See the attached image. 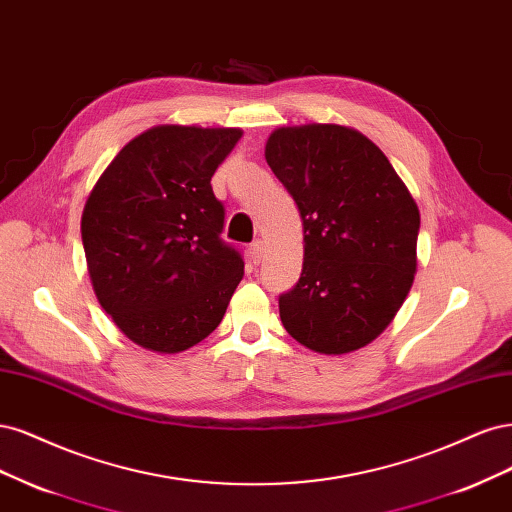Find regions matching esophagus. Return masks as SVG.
<instances>
[{
  "label": "esophagus",
  "instance_id": "34e87169",
  "mask_svg": "<svg viewBox=\"0 0 512 512\" xmlns=\"http://www.w3.org/2000/svg\"><path fill=\"white\" fill-rule=\"evenodd\" d=\"M261 257H263V244H261V240H257V242H253L249 246V259L257 266V263L261 261Z\"/></svg>",
  "mask_w": 512,
  "mask_h": 512
}]
</instances>
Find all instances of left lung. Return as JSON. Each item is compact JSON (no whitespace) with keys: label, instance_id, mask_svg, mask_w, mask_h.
Listing matches in <instances>:
<instances>
[{"label":"left lung","instance_id":"left-lung-1","mask_svg":"<svg viewBox=\"0 0 512 512\" xmlns=\"http://www.w3.org/2000/svg\"><path fill=\"white\" fill-rule=\"evenodd\" d=\"M266 161L304 225L302 274L278 295L280 321L317 353L361 349L391 323L415 278V200L381 148L349 127H280Z\"/></svg>","mask_w":512,"mask_h":512}]
</instances>
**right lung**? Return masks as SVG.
<instances>
[{
	"label": "right lung",
	"instance_id": "add662e5",
	"mask_svg": "<svg viewBox=\"0 0 512 512\" xmlns=\"http://www.w3.org/2000/svg\"><path fill=\"white\" fill-rule=\"evenodd\" d=\"M240 129L161 125L121 148L82 212L97 300L136 344L180 353L219 327L244 259L210 178Z\"/></svg>",
	"mask_w": 512,
	"mask_h": 512
}]
</instances>
